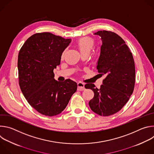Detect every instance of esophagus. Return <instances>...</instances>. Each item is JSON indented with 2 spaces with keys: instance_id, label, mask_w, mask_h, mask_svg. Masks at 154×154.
<instances>
[{
  "instance_id": "34e87169",
  "label": "esophagus",
  "mask_w": 154,
  "mask_h": 154,
  "mask_svg": "<svg viewBox=\"0 0 154 154\" xmlns=\"http://www.w3.org/2000/svg\"><path fill=\"white\" fill-rule=\"evenodd\" d=\"M85 90V85L82 82H79L77 83V90L83 91Z\"/></svg>"
}]
</instances>
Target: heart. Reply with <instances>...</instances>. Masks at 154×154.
<instances>
[{"mask_svg":"<svg viewBox=\"0 0 154 154\" xmlns=\"http://www.w3.org/2000/svg\"><path fill=\"white\" fill-rule=\"evenodd\" d=\"M94 39L93 38L89 36H85L79 39L76 43V46L82 55L85 54H89L90 51L94 48ZM64 53L65 51H64L62 54V58H63Z\"/></svg>","mask_w":154,"mask_h":154,"instance_id":"b5f03b06","label":"heart"}]
</instances>
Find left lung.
Listing matches in <instances>:
<instances>
[{
  "mask_svg": "<svg viewBox=\"0 0 154 154\" xmlns=\"http://www.w3.org/2000/svg\"><path fill=\"white\" fill-rule=\"evenodd\" d=\"M102 45L97 61L99 76H104L99 89L92 83L85 88L94 91L89 105L95 113L103 116L112 115L122 109L133 93L135 83V62L124 39L111 31H98Z\"/></svg>",
  "mask_w": 154,
  "mask_h": 154,
  "instance_id": "left-lung-1",
  "label": "left lung"
}]
</instances>
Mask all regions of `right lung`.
<instances>
[{"instance_id": "1", "label": "right lung", "mask_w": 154, "mask_h": 154, "mask_svg": "<svg viewBox=\"0 0 154 154\" xmlns=\"http://www.w3.org/2000/svg\"><path fill=\"white\" fill-rule=\"evenodd\" d=\"M71 41L49 32L29 37L20 48L17 60L19 84L29 103L39 113L53 116L61 113L77 88L67 79H54V69Z\"/></svg>"}]
</instances>
